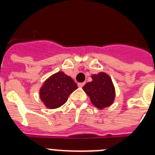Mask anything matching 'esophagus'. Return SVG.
<instances>
[{
	"instance_id": "34e87169",
	"label": "esophagus",
	"mask_w": 155,
	"mask_h": 155,
	"mask_svg": "<svg viewBox=\"0 0 155 155\" xmlns=\"http://www.w3.org/2000/svg\"><path fill=\"white\" fill-rule=\"evenodd\" d=\"M84 85H85V83H84V82H79V83L78 84V86L79 87H82Z\"/></svg>"
}]
</instances>
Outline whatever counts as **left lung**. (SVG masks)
<instances>
[{
  "mask_svg": "<svg viewBox=\"0 0 155 155\" xmlns=\"http://www.w3.org/2000/svg\"><path fill=\"white\" fill-rule=\"evenodd\" d=\"M92 81L83 86L94 106L103 109L111 106L115 99V87L111 78L105 73H99L91 76Z\"/></svg>",
  "mask_w": 155,
  "mask_h": 155,
  "instance_id": "obj_1",
  "label": "left lung"
}]
</instances>
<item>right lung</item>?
Wrapping results in <instances>:
<instances>
[{
	"mask_svg": "<svg viewBox=\"0 0 155 155\" xmlns=\"http://www.w3.org/2000/svg\"><path fill=\"white\" fill-rule=\"evenodd\" d=\"M77 88V84L70 77L64 72H58L44 81L39 91V96L48 108H57L66 103Z\"/></svg>",
	"mask_w": 155,
	"mask_h": 155,
	"instance_id": "right-lung-1",
	"label": "right lung"
}]
</instances>
